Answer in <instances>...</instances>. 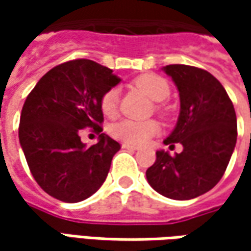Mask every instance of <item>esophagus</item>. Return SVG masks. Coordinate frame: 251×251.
Segmentation results:
<instances>
[{
  "label": "esophagus",
  "mask_w": 251,
  "mask_h": 251,
  "mask_svg": "<svg viewBox=\"0 0 251 251\" xmlns=\"http://www.w3.org/2000/svg\"><path fill=\"white\" fill-rule=\"evenodd\" d=\"M121 148H123V150H128V151H138V147H135V145H130V144H126V142L121 145Z\"/></svg>",
  "instance_id": "1"
}]
</instances>
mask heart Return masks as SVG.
I'll return each mask as SVG.
<instances>
[{
	"instance_id": "1",
	"label": "heart",
	"mask_w": 251,
	"mask_h": 251,
	"mask_svg": "<svg viewBox=\"0 0 251 251\" xmlns=\"http://www.w3.org/2000/svg\"><path fill=\"white\" fill-rule=\"evenodd\" d=\"M135 86L148 95L152 100L163 101L170 95V86L165 78L156 74H144L140 75L135 81ZM119 103V91L116 88L109 89L100 100L101 111L106 116H113L117 111ZM159 110H162L159 107ZM159 131V126L155 121H134L121 120L110 127V134L116 138L130 145H142L151 137L156 135Z\"/></svg>"
}]
</instances>
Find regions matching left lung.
Listing matches in <instances>:
<instances>
[{
	"label": "left lung",
	"instance_id": "1",
	"mask_svg": "<svg viewBox=\"0 0 251 251\" xmlns=\"http://www.w3.org/2000/svg\"><path fill=\"white\" fill-rule=\"evenodd\" d=\"M172 76L180 96V114L163 141L183 151L172 156L158 151L147 170L151 187L172 200H191L209 191L222 178L237 138L236 113L225 88L197 67L172 64L162 68Z\"/></svg>",
	"mask_w": 251,
	"mask_h": 251
}]
</instances>
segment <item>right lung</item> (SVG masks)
<instances>
[{"label":"right lung","mask_w":251,"mask_h":251,"mask_svg":"<svg viewBox=\"0 0 251 251\" xmlns=\"http://www.w3.org/2000/svg\"><path fill=\"white\" fill-rule=\"evenodd\" d=\"M119 82L110 68L79 58L54 67L27 95L19 142L34 180L51 197L79 202L104 183L120 144L101 132L100 100ZM86 126L100 134L92 147L79 137Z\"/></svg>","instance_id":"obj_1"}]
</instances>
